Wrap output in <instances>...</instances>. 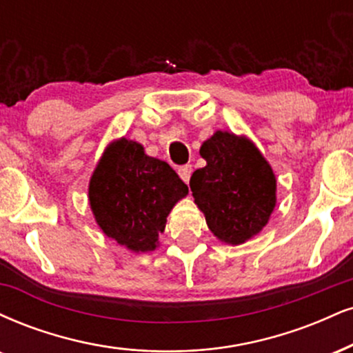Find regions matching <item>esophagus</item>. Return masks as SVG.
Segmentation results:
<instances>
[{
    "mask_svg": "<svg viewBox=\"0 0 353 353\" xmlns=\"http://www.w3.org/2000/svg\"><path fill=\"white\" fill-rule=\"evenodd\" d=\"M179 176H181V179L185 182V184H189V181H190V174H192V165L190 164H185V165H181L179 168Z\"/></svg>",
    "mask_w": 353,
    "mask_h": 353,
    "instance_id": "1",
    "label": "esophagus"
}]
</instances>
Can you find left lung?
<instances>
[{"instance_id": "obj_1", "label": "left lung", "mask_w": 353, "mask_h": 353, "mask_svg": "<svg viewBox=\"0 0 353 353\" xmlns=\"http://www.w3.org/2000/svg\"><path fill=\"white\" fill-rule=\"evenodd\" d=\"M205 168L190 177L194 202L220 241L245 243L268 223L276 205V177L268 161L245 136L215 131L203 141Z\"/></svg>"}]
</instances>
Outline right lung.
<instances>
[{
	"label": "right lung",
	"instance_id": "right-lung-1",
	"mask_svg": "<svg viewBox=\"0 0 353 353\" xmlns=\"http://www.w3.org/2000/svg\"><path fill=\"white\" fill-rule=\"evenodd\" d=\"M188 194L171 165L144 154L141 144L126 138L108 144L88 185L99 227L134 253L156 250L169 212Z\"/></svg>",
	"mask_w": 353,
	"mask_h": 353
}]
</instances>
